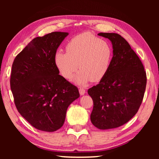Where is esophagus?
Returning <instances> with one entry per match:
<instances>
[{"label":"esophagus","instance_id":"1","mask_svg":"<svg viewBox=\"0 0 159 159\" xmlns=\"http://www.w3.org/2000/svg\"><path fill=\"white\" fill-rule=\"evenodd\" d=\"M79 93H80V95H84V94L85 93V89H84V88H82V87H80V89H79Z\"/></svg>","mask_w":159,"mask_h":159}]
</instances>
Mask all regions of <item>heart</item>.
<instances>
[{"instance_id": "b5f03b06", "label": "heart", "mask_w": 159, "mask_h": 159, "mask_svg": "<svg viewBox=\"0 0 159 159\" xmlns=\"http://www.w3.org/2000/svg\"><path fill=\"white\" fill-rule=\"evenodd\" d=\"M66 48V52H57L54 57L56 67L66 79H72L79 67L80 70L74 80L80 85H86L90 80L99 81L106 75L113 50L105 40L84 33L71 39Z\"/></svg>"}]
</instances>
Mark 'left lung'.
Returning <instances> with one entry per match:
<instances>
[{
    "label": "left lung",
    "mask_w": 159,
    "mask_h": 159,
    "mask_svg": "<svg viewBox=\"0 0 159 159\" xmlns=\"http://www.w3.org/2000/svg\"><path fill=\"white\" fill-rule=\"evenodd\" d=\"M112 43L113 56L106 75L88 89L93 107L91 121L99 129L122 126L135 115L142 102L147 77L139 57L128 42L114 33H100Z\"/></svg>",
    "instance_id": "8db88e82"
}]
</instances>
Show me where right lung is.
<instances>
[{"mask_svg":"<svg viewBox=\"0 0 159 159\" xmlns=\"http://www.w3.org/2000/svg\"><path fill=\"white\" fill-rule=\"evenodd\" d=\"M68 33L52 32L33 39L12 64L10 86L20 115L39 130L56 131L70 104L79 98L77 87L59 75L57 50Z\"/></svg>","mask_w":159,"mask_h":159,"instance_id":"obj_1","label":"right lung"}]
</instances>
